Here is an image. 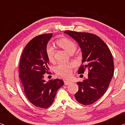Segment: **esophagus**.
Listing matches in <instances>:
<instances>
[{
	"mask_svg": "<svg viewBox=\"0 0 125 125\" xmlns=\"http://www.w3.org/2000/svg\"><path fill=\"white\" fill-rule=\"evenodd\" d=\"M70 83V81H64V84L65 85H68Z\"/></svg>",
	"mask_w": 125,
	"mask_h": 125,
	"instance_id": "1",
	"label": "esophagus"
}]
</instances>
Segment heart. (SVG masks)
I'll list each match as a JSON object with an SVG mask.
<instances>
[{"label":"heart","instance_id":"obj_1","mask_svg":"<svg viewBox=\"0 0 125 125\" xmlns=\"http://www.w3.org/2000/svg\"><path fill=\"white\" fill-rule=\"evenodd\" d=\"M57 44L70 54L74 53L77 48L76 44L71 40L67 39V38H63V39L58 40L57 41ZM54 52H55V49L53 45L48 44L46 48V53L48 60L50 61H53ZM73 67V64L61 63L57 66L55 68V72L60 77L64 78H68L71 75Z\"/></svg>","mask_w":125,"mask_h":125}]
</instances>
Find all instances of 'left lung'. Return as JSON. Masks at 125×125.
Wrapping results in <instances>:
<instances>
[{
    "mask_svg": "<svg viewBox=\"0 0 125 125\" xmlns=\"http://www.w3.org/2000/svg\"><path fill=\"white\" fill-rule=\"evenodd\" d=\"M64 33L74 39L81 50L84 65L80 67L78 73L83 74L85 70H88V77L77 83L79 89L75 98L83 105L92 104L106 92L114 75L112 54L108 45L96 35L73 31Z\"/></svg>",
    "mask_w": 125,
    "mask_h": 125,
    "instance_id": "8db88e82",
    "label": "left lung"
}]
</instances>
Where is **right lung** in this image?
Segmentation results:
<instances>
[{
    "mask_svg": "<svg viewBox=\"0 0 125 125\" xmlns=\"http://www.w3.org/2000/svg\"><path fill=\"white\" fill-rule=\"evenodd\" d=\"M52 34H44L34 37L25 47L20 58L19 78L24 93L34 106L47 108L52 104L57 91L64 85L60 79L44 80L49 65L46 48Z\"/></svg>",
    "mask_w": 125,
    "mask_h": 125,
    "instance_id": "add662e5",
    "label": "right lung"
}]
</instances>
